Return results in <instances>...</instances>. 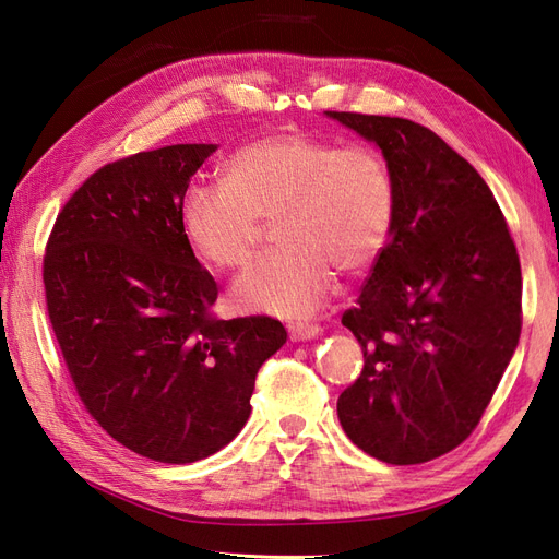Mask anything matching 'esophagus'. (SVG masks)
I'll list each match as a JSON object with an SVG mask.
<instances>
[{"mask_svg": "<svg viewBox=\"0 0 559 559\" xmlns=\"http://www.w3.org/2000/svg\"><path fill=\"white\" fill-rule=\"evenodd\" d=\"M321 333L319 324H312V321H300V324H289V337L294 343H306L312 341Z\"/></svg>", "mask_w": 559, "mask_h": 559, "instance_id": "obj_1", "label": "esophagus"}]
</instances>
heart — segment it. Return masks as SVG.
I'll list each match as a JSON object with an SVG mask.
<instances>
[{"mask_svg":"<svg viewBox=\"0 0 559 559\" xmlns=\"http://www.w3.org/2000/svg\"><path fill=\"white\" fill-rule=\"evenodd\" d=\"M394 210L396 186L380 151L277 132L235 151L222 181L191 183L179 222L202 261L238 270L259 245L261 218L275 216L282 247L233 284V302L296 319L329 298L335 267L354 275L378 261Z\"/></svg>","mask_w":559,"mask_h":559,"instance_id":"heart-1","label":"heart"}]
</instances>
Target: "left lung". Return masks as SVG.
Masks as SVG:
<instances>
[{
    "label": "left lung",
    "mask_w": 559,
    "mask_h": 559,
    "mask_svg": "<svg viewBox=\"0 0 559 559\" xmlns=\"http://www.w3.org/2000/svg\"><path fill=\"white\" fill-rule=\"evenodd\" d=\"M326 116L376 142L396 186L392 235L343 314L364 370L337 417L380 462H431L478 427L518 347V249L485 179L436 132L396 116Z\"/></svg>",
    "instance_id": "1"
}]
</instances>
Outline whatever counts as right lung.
<instances>
[{
  "mask_svg": "<svg viewBox=\"0 0 559 559\" xmlns=\"http://www.w3.org/2000/svg\"><path fill=\"white\" fill-rule=\"evenodd\" d=\"M214 144H175L99 167L67 200L44 257L48 319L76 394L118 443L191 464L228 445L277 319H216L218 289L179 205Z\"/></svg>",
  "mask_w": 559,
  "mask_h": 559,
  "instance_id": "add662e5",
  "label": "right lung"
}]
</instances>
